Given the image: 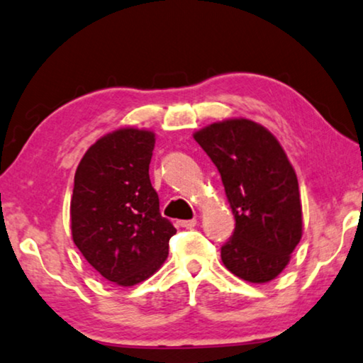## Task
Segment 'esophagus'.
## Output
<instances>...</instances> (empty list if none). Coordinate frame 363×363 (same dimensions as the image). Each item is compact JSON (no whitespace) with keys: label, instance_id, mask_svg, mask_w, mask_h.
Returning a JSON list of instances; mask_svg holds the SVG:
<instances>
[{"label":"esophagus","instance_id":"obj_1","mask_svg":"<svg viewBox=\"0 0 363 363\" xmlns=\"http://www.w3.org/2000/svg\"><path fill=\"white\" fill-rule=\"evenodd\" d=\"M177 223H179V227H182V228H192V227H196L197 220L196 218H192V220H179Z\"/></svg>","mask_w":363,"mask_h":363}]
</instances>
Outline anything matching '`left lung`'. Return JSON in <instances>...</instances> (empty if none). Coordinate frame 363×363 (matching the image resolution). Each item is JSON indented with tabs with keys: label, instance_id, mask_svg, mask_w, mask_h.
Listing matches in <instances>:
<instances>
[{
	"label": "left lung",
	"instance_id": "8db88e82",
	"mask_svg": "<svg viewBox=\"0 0 363 363\" xmlns=\"http://www.w3.org/2000/svg\"><path fill=\"white\" fill-rule=\"evenodd\" d=\"M220 172L235 230L220 250L228 272L268 283L289 263L303 237L296 172L279 141L247 118L217 121L194 133Z\"/></svg>",
	"mask_w": 363,
	"mask_h": 363
}]
</instances>
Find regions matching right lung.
<instances>
[{"instance_id": "obj_1", "label": "right lung", "mask_w": 363, "mask_h": 363, "mask_svg": "<svg viewBox=\"0 0 363 363\" xmlns=\"http://www.w3.org/2000/svg\"><path fill=\"white\" fill-rule=\"evenodd\" d=\"M155 143L150 130H115L86 150L75 171L72 240L86 262L118 286H135L155 274L176 233L161 216L150 181Z\"/></svg>"}]
</instances>
